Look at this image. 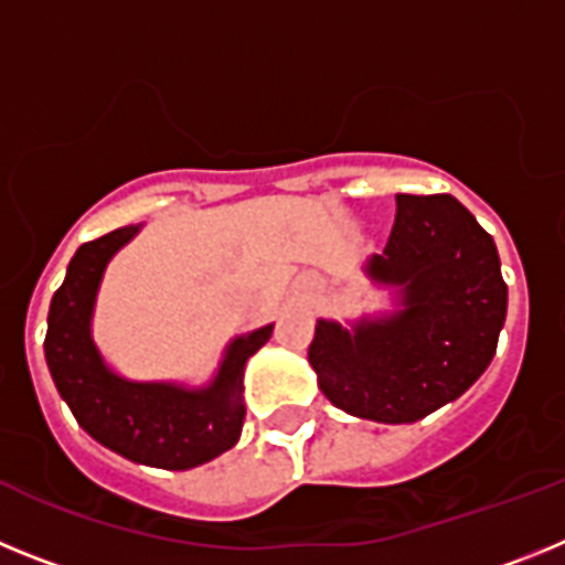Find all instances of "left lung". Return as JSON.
Instances as JSON below:
<instances>
[{"label":"left lung","instance_id":"obj_1","mask_svg":"<svg viewBox=\"0 0 565 565\" xmlns=\"http://www.w3.org/2000/svg\"><path fill=\"white\" fill-rule=\"evenodd\" d=\"M396 288V311L351 328L319 319L308 362L339 411L411 424L461 396L489 367L507 319L495 239L452 194H396L382 254L364 263Z\"/></svg>","mask_w":565,"mask_h":565}]
</instances>
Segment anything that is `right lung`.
<instances>
[{
	"mask_svg": "<svg viewBox=\"0 0 565 565\" xmlns=\"http://www.w3.org/2000/svg\"><path fill=\"white\" fill-rule=\"evenodd\" d=\"M141 226H124L89 239L70 259L67 277L53 294L44 359L58 396L87 436L135 463L192 469L237 444L246 404V362L271 339L274 326L232 339L206 387L174 382H132L104 362L93 342V308L104 268Z\"/></svg>",
	"mask_w": 565,
	"mask_h": 565,
	"instance_id": "1",
	"label": "right lung"
}]
</instances>
